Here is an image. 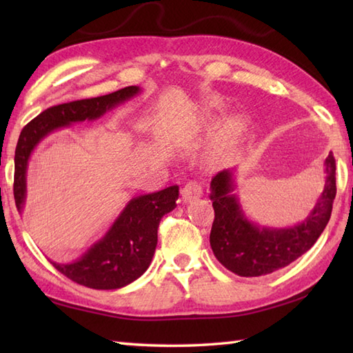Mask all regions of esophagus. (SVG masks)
Segmentation results:
<instances>
[{"mask_svg": "<svg viewBox=\"0 0 353 353\" xmlns=\"http://www.w3.org/2000/svg\"><path fill=\"white\" fill-rule=\"evenodd\" d=\"M203 194V186L199 181H190L182 188V199L183 201H191L194 199L200 197Z\"/></svg>", "mask_w": 353, "mask_h": 353, "instance_id": "obj_1", "label": "esophagus"}]
</instances>
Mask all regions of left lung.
Instances as JSON below:
<instances>
[{"label":"left lung","instance_id":"8db88e82","mask_svg":"<svg viewBox=\"0 0 353 353\" xmlns=\"http://www.w3.org/2000/svg\"><path fill=\"white\" fill-rule=\"evenodd\" d=\"M325 190L306 219L291 228H259L247 220L234 194V174L223 170L211 182V200L215 212L211 241L215 258L232 273L244 277L264 276L287 267L316 244L331 219L336 194L335 159L325 161Z\"/></svg>","mask_w":353,"mask_h":353}]
</instances>
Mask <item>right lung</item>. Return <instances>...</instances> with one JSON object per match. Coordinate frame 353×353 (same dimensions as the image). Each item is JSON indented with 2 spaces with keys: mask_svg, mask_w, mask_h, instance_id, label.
<instances>
[{
  "mask_svg": "<svg viewBox=\"0 0 353 353\" xmlns=\"http://www.w3.org/2000/svg\"><path fill=\"white\" fill-rule=\"evenodd\" d=\"M138 86H127L95 99L77 100L48 108L22 129L14 150L13 196L18 211L26 203V176L28 159L39 142L52 130L72 123L97 119L139 94ZM179 186L132 199L124 211L99 243L81 256L70 262H52L57 272L68 279L94 290H117L137 281L145 273L157 244L161 219L176 208Z\"/></svg>",
  "mask_w": 353,
  "mask_h": 353,
  "instance_id": "obj_1",
  "label": "right lung"
}]
</instances>
